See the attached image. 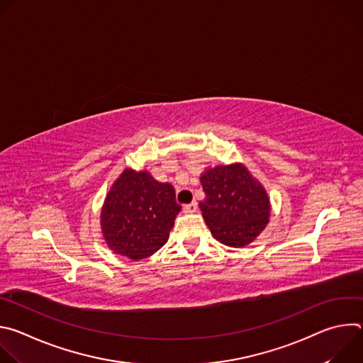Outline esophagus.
<instances>
[{"mask_svg":"<svg viewBox=\"0 0 363 363\" xmlns=\"http://www.w3.org/2000/svg\"><path fill=\"white\" fill-rule=\"evenodd\" d=\"M196 210H198V203L196 202H191V203L184 205V213H186V214H192Z\"/></svg>","mask_w":363,"mask_h":363,"instance_id":"esophagus-1","label":"esophagus"}]
</instances>
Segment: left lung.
Segmentation results:
<instances>
[{"instance_id": "1", "label": "left lung", "mask_w": 363, "mask_h": 363, "mask_svg": "<svg viewBox=\"0 0 363 363\" xmlns=\"http://www.w3.org/2000/svg\"><path fill=\"white\" fill-rule=\"evenodd\" d=\"M199 181L205 192L199 208L216 240L240 248L266 228L270 217L269 195L242 164L210 168Z\"/></svg>"}]
</instances>
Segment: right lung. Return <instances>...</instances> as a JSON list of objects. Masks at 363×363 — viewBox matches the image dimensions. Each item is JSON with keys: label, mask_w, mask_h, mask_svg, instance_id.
<instances>
[{"label": "right lung", "mask_w": 363, "mask_h": 363, "mask_svg": "<svg viewBox=\"0 0 363 363\" xmlns=\"http://www.w3.org/2000/svg\"><path fill=\"white\" fill-rule=\"evenodd\" d=\"M179 211L171 184L158 182L147 171L128 168L101 206V234L116 254L140 260L168 241Z\"/></svg>", "instance_id": "obj_1"}]
</instances>
